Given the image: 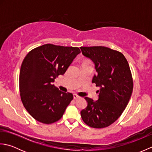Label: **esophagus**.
I'll use <instances>...</instances> for the list:
<instances>
[{"mask_svg": "<svg viewBox=\"0 0 152 152\" xmlns=\"http://www.w3.org/2000/svg\"><path fill=\"white\" fill-rule=\"evenodd\" d=\"M73 97H74V99H79V98H80V96H78V95H76V94H74V95H73Z\"/></svg>", "mask_w": 152, "mask_h": 152, "instance_id": "1", "label": "esophagus"}]
</instances>
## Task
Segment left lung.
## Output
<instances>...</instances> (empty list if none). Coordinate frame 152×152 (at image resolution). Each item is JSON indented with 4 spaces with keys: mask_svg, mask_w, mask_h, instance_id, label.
Segmentation results:
<instances>
[{
    "mask_svg": "<svg viewBox=\"0 0 152 152\" xmlns=\"http://www.w3.org/2000/svg\"><path fill=\"white\" fill-rule=\"evenodd\" d=\"M82 54L95 64L96 74L92 80L98 90L94 101L86 96L87 107L80 112L89 127L104 128L115 122L127 106L133 92L129 65L121 52L104 46L80 47Z\"/></svg>",
    "mask_w": 152,
    "mask_h": 152,
    "instance_id": "8db88e82",
    "label": "left lung"
}]
</instances>
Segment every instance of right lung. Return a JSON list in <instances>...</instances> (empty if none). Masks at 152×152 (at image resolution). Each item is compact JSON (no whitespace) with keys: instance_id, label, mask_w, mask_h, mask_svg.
I'll use <instances>...</instances> for the list:
<instances>
[{"instance_id":"add662e5","label":"right lung","mask_w":152,"mask_h":152,"mask_svg":"<svg viewBox=\"0 0 152 152\" xmlns=\"http://www.w3.org/2000/svg\"><path fill=\"white\" fill-rule=\"evenodd\" d=\"M80 53L77 47L47 44L34 48L25 57L19 73V91L24 107L38 121L50 124L62 118L73 99L53 83L63 75Z\"/></svg>"}]
</instances>
